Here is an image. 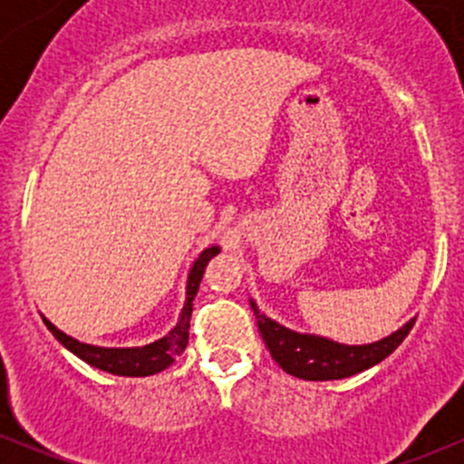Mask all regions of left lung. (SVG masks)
Masks as SVG:
<instances>
[{
  "label": "left lung",
  "mask_w": 464,
  "mask_h": 464,
  "mask_svg": "<svg viewBox=\"0 0 464 464\" xmlns=\"http://www.w3.org/2000/svg\"><path fill=\"white\" fill-rule=\"evenodd\" d=\"M249 303L256 321H258L262 341H265L274 362L289 375L307 379V382L345 379L377 366L388 354L395 353L397 345L406 339V334H409L415 323V319L406 321L400 330L383 336V339L372 341V343L348 345L321 334L289 330V327L280 325L278 321L269 319L265 312H260L258 303L254 298H249Z\"/></svg>",
  "instance_id": "1"
}]
</instances>
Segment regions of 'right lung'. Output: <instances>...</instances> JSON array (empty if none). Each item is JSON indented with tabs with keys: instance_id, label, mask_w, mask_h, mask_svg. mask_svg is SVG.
<instances>
[{
	"instance_id": "obj_1",
	"label": "right lung",
	"mask_w": 464,
	"mask_h": 464,
	"mask_svg": "<svg viewBox=\"0 0 464 464\" xmlns=\"http://www.w3.org/2000/svg\"><path fill=\"white\" fill-rule=\"evenodd\" d=\"M219 254L218 245L206 246L202 254L198 256V260L193 262L188 271V280H186V301L181 307V314L177 319V325L168 332L161 339L152 341V343L145 345H130V348H105V345H93L85 343V341H78L73 336H69L67 332L58 330L46 316L44 325L53 332L55 339L69 350V353L76 354L78 359L89 363V366L98 368V371L111 372V375L119 377H150L157 375V372L166 371L168 366L175 363V359L188 345V327H190V314H193V301L198 296L199 283H202V276L206 265L213 256Z\"/></svg>"
}]
</instances>
